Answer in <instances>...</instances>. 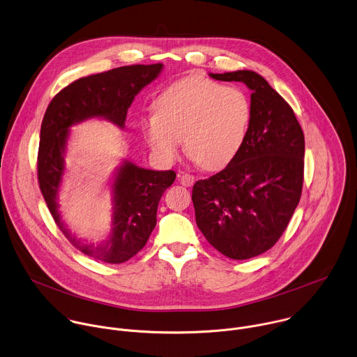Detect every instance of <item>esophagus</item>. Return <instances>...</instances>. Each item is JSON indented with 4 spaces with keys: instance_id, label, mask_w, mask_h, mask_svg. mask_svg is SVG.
Returning <instances> with one entry per match:
<instances>
[{
    "instance_id": "obj_1",
    "label": "esophagus",
    "mask_w": 357,
    "mask_h": 357,
    "mask_svg": "<svg viewBox=\"0 0 357 357\" xmlns=\"http://www.w3.org/2000/svg\"><path fill=\"white\" fill-rule=\"evenodd\" d=\"M181 183L183 186H192L195 183V176L193 175H189V174H179L178 175Z\"/></svg>"
}]
</instances>
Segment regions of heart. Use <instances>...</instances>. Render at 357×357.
I'll use <instances>...</instances> for the list:
<instances>
[{
	"instance_id": "obj_1",
	"label": "heart",
	"mask_w": 357,
	"mask_h": 357,
	"mask_svg": "<svg viewBox=\"0 0 357 357\" xmlns=\"http://www.w3.org/2000/svg\"><path fill=\"white\" fill-rule=\"evenodd\" d=\"M250 118V100L241 89L206 77H186L161 91L154 114L140 118V130L160 161L174 162L183 139L193 161L217 171L241 151Z\"/></svg>"
}]
</instances>
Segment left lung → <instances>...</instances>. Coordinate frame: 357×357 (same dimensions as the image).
<instances>
[{
	"label": "left lung",
	"mask_w": 357,
	"mask_h": 357,
	"mask_svg": "<svg viewBox=\"0 0 357 357\" xmlns=\"http://www.w3.org/2000/svg\"><path fill=\"white\" fill-rule=\"evenodd\" d=\"M250 90L252 118L238 155L197 181L192 200L206 239L234 260L271 249L287 229L303 188L305 136L289 104L253 70L208 73Z\"/></svg>",
	"instance_id": "8db88e82"
}]
</instances>
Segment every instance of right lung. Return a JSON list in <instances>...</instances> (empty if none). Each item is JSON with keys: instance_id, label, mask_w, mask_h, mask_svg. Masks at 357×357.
Listing matches in <instances>:
<instances>
[{"instance_id": "right-lung-1", "label": "right lung", "mask_w": 357, "mask_h": 357, "mask_svg": "<svg viewBox=\"0 0 357 357\" xmlns=\"http://www.w3.org/2000/svg\"><path fill=\"white\" fill-rule=\"evenodd\" d=\"M162 70V63L130 65L80 77L50 102L40 129L37 176L40 190L58 228L82 253L109 264L132 259L147 243L157 224V207L176 174L153 171L123 160L111 181V229L102 242L76 238L61 218L58 193L65 175V153L70 128L101 118L125 128L126 112L143 87Z\"/></svg>"}]
</instances>
